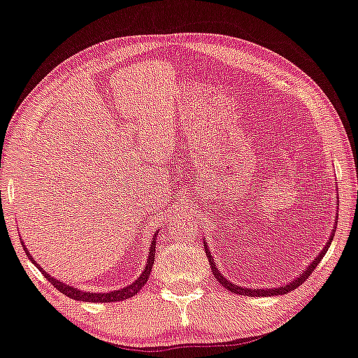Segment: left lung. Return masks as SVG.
<instances>
[{
    "mask_svg": "<svg viewBox=\"0 0 358 358\" xmlns=\"http://www.w3.org/2000/svg\"><path fill=\"white\" fill-rule=\"evenodd\" d=\"M336 230H333V233H334ZM333 236L334 234H331V236H329V241L327 243V246H324V249L322 250V252H320V255L318 257H315V260H313V262L308 265V268L307 270H303V273H301V276H297V278L292 281V282H287L286 286H278V287H275V289H246V287H241V286H236V285H231L230 281H228L225 276H223L222 273H218V270H217V265H215V262H213V259H212V255H210V252H209V249H207V246H206V243H204V249H206V254H207V257H209V264H210V268H212V273H213V276H215V280L220 282V285L223 286V287H227L228 291H231V292H234V294H241V296H250V297H266V296H278V294H287V292H291V291H294L296 287H299L302 285L303 281H306L308 276L312 275V271L317 268V265L320 264V260H322L323 257H324V254H327V250H328V248H329V244H331V241H333Z\"/></svg>",
    "mask_w": 358,
    "mask_h": 358,
    "instance_id": "left-lung-1",
    "label": "left lung"
}]
</instances>
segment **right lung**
Segmentation results:
<instances>
[{"mask_svg": "<svg viewBox=\"0 0 358 358\" xmlns=\"http://www.w3.org/2000/svg\"><path fill=\"white\" fill-rule=\"evenodd\" d=\"M24 246V243H22ZM24 250L27 254V257H29L31 262H34L36 266L40 268V265L35 262L34 257L27 252V248L24 246ZM154 255H156V236L152 238V246L149 249V259L146 262L145 270H143V273L140 275V278H138L135 282H131V285H128L124 289H119V291H110V292H83V291H78L77 287L73 286H69L66 282H62L59 280H55L52 276H50L46 273L45 270L40 268V271L43 275H45V278H48V281L51 282L52 286L56 287L57 291L62 292V294H66L67 297L71 299H76V301H85V302H96V303H103V302H119V301H125L128 297H133L136 294V292H140V289L143 286L146 285V281L149 278V275H151V270H152V264H154Z\"/></svg>", "mask_w": 358, "mask_h": 358, "instance_id": "add662e5", "label": "right lung"}]
</instances>
